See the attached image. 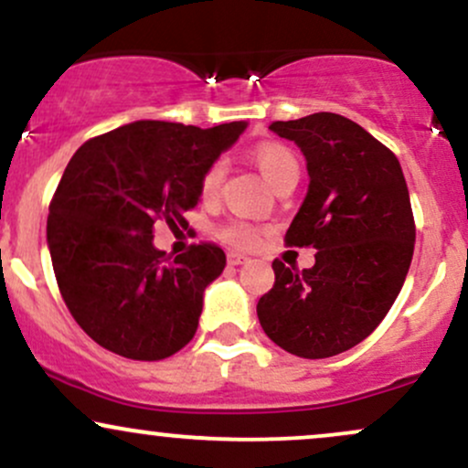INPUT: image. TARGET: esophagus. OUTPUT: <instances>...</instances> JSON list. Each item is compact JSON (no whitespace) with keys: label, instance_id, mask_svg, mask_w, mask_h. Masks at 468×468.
Segmentation results:
<instances>
[{"label":"esophagus","instance_id":"esophagus-1","mask_svg":"<svg viewBox=\"0 0 468 468\" xmlns=\"http://www.w3.org/2000/svg\"><path fill=\"white\" fill-rule=\"evenodd\" d=\"M249 257L241 255V252H229V264L230 266H241V264H249Z\"/></svg>","mask_w":468,"mask_h":468}]
</instances>
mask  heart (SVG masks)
Wrapping results in <instances>:
<instances>
[{
  "label": "heart",
  "mask_w": 468,
  "mask_h": 468,
  "mask_svg": "<svg viewBox=\"0 0 468 468\" xmlns=\"http://www.w3.org/2000/svg\"><path fill=\"white\" fill-rule=\"evenodd\" d=\"M257 166H260L261 176H264L268 185L275 189L277 185H282L283 180L288 178H299V160L286 144L279 143H264L255 149L252 154ZM224 178V165L222 163H213L207 169L202 178V197L204 200H213L218 196L219 185H222ZM218 235L222 238V241L235 246V249H250V246L257 244L260 239V230H257L252 224L244 222V219H230V222L219 227Z\"/></svg>",
  "instance_id": "obj_1"
}]
</instances>
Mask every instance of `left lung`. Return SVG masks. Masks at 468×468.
<instances>
[{
  "label": "left lung",
  "instance_id": "1",
  "mask_svg": "<svg viewBox=\"0 0 468 468\" xmlns=\"http://www.w3.org/2000/svg\"><path fill=\"white\" fill-rule=\"evenodd\" d=\"M271 132L302 149L310 178L286 241L316 255L302 272L272 261L275 286L257 316L282 350L336 356L372 335L405 283L416 244L410 191L399 158L350 118L319 112Z\"/></svg>",
  "mask_w": 468,
  "mask_h": 468
}]
</instances>
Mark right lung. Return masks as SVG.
I'll return each instance as SVG.
<instances>
[{"label":"right lung","instance_id":"add662e5","mask_svg":"<svg viewBox=\"0 0 468 468\" xmlns=\"http://www.w3.org/2000/svg\"><path fill=\"white\" fill-rule=\"evenodd\" d=\"M246 127L136 121L72 155L50 202L48 250L63 302L101 347L163 361L196 335L204 290L222 275L227 255L197 244L165 264L154 224L185 227L182 213L200 202L207 169Z\"/></svg>","mask_w":468,"mask_h":468}]
</instances>
